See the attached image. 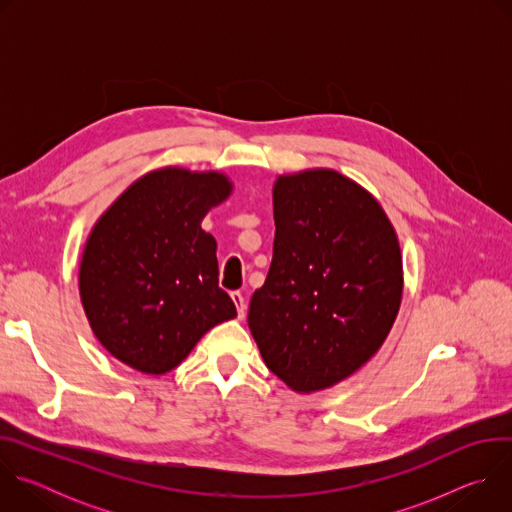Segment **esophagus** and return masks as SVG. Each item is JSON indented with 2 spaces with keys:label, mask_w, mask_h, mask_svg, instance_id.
Masks as SVG:
<instances>
[{
  "label": "esophagus",
  "mask_w": 512,
  "mask_h": 512,
  "mask_svg": "<svg viewBox=\"0 0 512 512\" xmlns=\"http://www.w3.org/2000/svg\"><path fill=\"white\" fill-rule=\"evenodd\" d=\"M231 298H233V302H235V306H237V314H239V318H243V316H245V312H247L245 296L241 294V291H233Z\"/></svg>",
  "instance_id": "obj_1"
}]
</instances>
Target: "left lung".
<instances>
[{
  "instance_id": "8db88e82",
  "label": "left lung",
  "mask_w": 512,
  "mask_h": 512,
  "mask_svg": "<svg viewBox=\"0 0 512 512\" xmlns=\"http://www.w3.org/2000/svg\"><path fill=\"white\" fill-rule=\"evenodd\" d=\"M273 221V259L249 328L275 377L320 391L385 342L401 304L399 243L379 202L334 170L281 176Z\"/></svg>"
}]
</instances>
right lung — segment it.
Instances as JSON below:
<instances>
[{
	"mask_svg": "<svg viewBox=\"0 0 512 512\" xmlns=\"http://www.w3.org/2000/svg\"><path fill=\"white\" fill-rule=\"evenodd\" d=\"M229 192L223 174L166 168L131 184L95 225L81 300L99 342L131 369L164 375L237 316L218 287L216 241L200 229Z\"/></svg>",
	"mask_w": 512,
	"mask_h": 512,
	"instance_id": "add662e5",
	"label": "right lung"
}]
</instances>
